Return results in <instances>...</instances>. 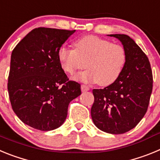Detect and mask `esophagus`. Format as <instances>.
<instances>
[{
  "mask_svg": "<svg viewBox=\"0 0 160 160\" xmlns=\"http://www.w3.org/2000/svg\"><path fill=\"white\" fill-rule=\"evenodd\" d=\"M81 88H82V92H87V91L90 90V87H89L87 85L82 84V85Z\"/></svg>",
  "mask_w": 160,
  "mask_h": 160,
  "instance_id": "1",
  "label": "esophagus"
}]
</instances>
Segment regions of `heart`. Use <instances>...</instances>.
Returning <instances> with one entry per match:
<instances>
[{
    "label": "heart",
    "instance_id": "b5f03b06",
    "mask_svg": "<svg viewBox=\"0 0 160 160\" xmlns=\"http://www.w3.org/2000/svg\"><path fill=\"white\" fill-rule=\"evenodd\" d=\"M74 46L75 49L61 47L58 59L63 70L71 75L88 68L77 77L80 81L107 87L122 74L127 62V52L122 45L87 35L75 41Z\"/></svg>",
    "mask_w": 160,
    "mask_h": 160
}]
</instances>
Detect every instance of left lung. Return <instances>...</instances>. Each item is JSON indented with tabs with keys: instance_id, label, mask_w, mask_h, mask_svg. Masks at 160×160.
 I'll use <instances>...</instances> for the list:
<instances>
[{
	"instance_id": "obj_1",
	"label": "left lung",
	"mask_w": 160,
	"mask_h": 160,
	"mask_svg": "<svg viewBox=\"0 0 160 160\" xmlns=\"http://www.w3.org/2000/svg\"><path fill=\"white\" fill-rule=\"evenodd\" d=\"M118 38L127 52V62L115 82L103 89H94L91 117L101 131L119 135L133 129L148 111L153 87V76L147 55L132 38Z\"/></svg>"
}]
</instances>
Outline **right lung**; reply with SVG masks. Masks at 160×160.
<instances>
[{
	"instance_id": "1",
	"label": "right lung",
	"mask_w": 160,
	"mask_h": 160,
	"mask_svg": "<svg viewBox=\"0 0 160 160\" xmlns=\"http://www.w3.org/2000/svg\"><path fill=\"white\" fill-rule=\"evenodd\" d=\"M75 30L32 29L11 55L8 91L17 116L31 128L52 131L62 125L70 102L81 85L70 81L62 68L58 50Z\"/></svg>"
}]
</instances>
